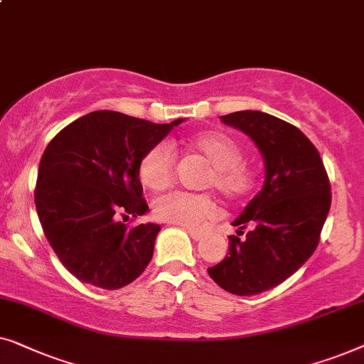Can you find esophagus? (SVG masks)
Returning a JSON list of instances; mask_svg holds the SVG:
<instances>
[{
    "label": "esophagus",
    "instance_id": "obj_1",
    "mask_svg": "<svg viewBox=\"0 0 364 364\" xmlns=\"http://www.w3.org/2000/svg\"><path fill=\"white\" fill-rule=\"evenodd\" d=\"M186 231H188V234L191 235V237L194 239V240H201L204 235H206V232H203V231H198V229H191V228H186Z\"/></svg>",
    "mask_w": 364,
    "mask_h": 364
}]
</instances>
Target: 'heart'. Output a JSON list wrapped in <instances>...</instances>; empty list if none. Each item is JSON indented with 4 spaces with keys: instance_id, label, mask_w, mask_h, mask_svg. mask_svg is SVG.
Wrapping results in <instances>:
<instances>
[{
    "instance_id": "b5f03b06",
    "label": "heart",
    "mask_w": 364,
    "mask_h": 364,
    "mask_svg": "<svg viewBox=\"0 0 364 364\" xmlns=\"http://www.w3.org/2000/svg\"><path fill=\"white\" fill-rule=\"evenodd\" d=\"M194 150L211 163L204 186L216 188L224 198L237 201L254 186V173L244 163L237 141L223 132H203L189 140ZM176 153L168 141H158L143 153L138 163V178L146 188L161 191L173 183ZM155 214L161 221L184 228H201L219 214L216 199L209 193L173 191L155 201Z\"/></svg>"
}]
</instances>
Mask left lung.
Segmentation results:
<instances>
[{"label":"left lung","mask_w":364,"mask_h":364,"mask_svg":"<svg viewBox=\"0 0 364 364\" xmlns=\"http://www.w3.org/2000/svg\"><path fill=\"white\" fill-rule=\"evenodd\" d=\"M221 120L255 141L265 160L260 193L232 223L229 252L208 274L234 295H257L295 274L318 245L331 204L328 175L314 143L295 125L259 110L223 115Z\"/></svg>","instance_id":"1"}]
</instances>
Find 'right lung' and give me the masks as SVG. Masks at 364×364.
<instances>
[{
	"label": "right lung",
	"mask_w": 364,
	"mask_h": 364,
	"mask_svg": "<svg viewBox=\"0 0 364 364\" xmlns=\"http://www.w3.org/2000/svg\"><path fill=\"white\" fill-rule=\"evenodd\" d=\"M120 112H90L46 146L34 203L60 262L80 282L115 290L140 277L153 257L156 224L129 228L120 218L148 211L138 163L173 127Z\"/></svg>",
	"instance_id": "obj_1"
}]
</instances>
